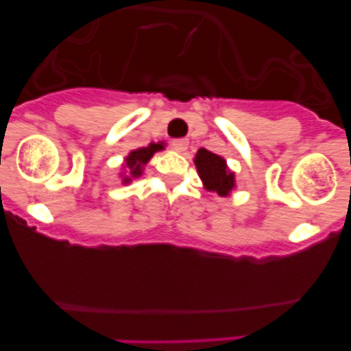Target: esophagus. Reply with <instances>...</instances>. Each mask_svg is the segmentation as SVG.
Returning a JSON list of instances; mask_svg holds the SVG:
<instances>
[{
	"instance_id": "obj_1",
	"label": "esophagus",
	"mask_w": 351,
	"mask_h": 351,
	"mask_svg": "<svg viewBox=\"0 0 351 351\" xmlns=\"http://www.w3.org/2000/svg\"><path fill=\"white\" fill-rule=\"evenodd\" d=\"M171 147L175 151H178V153H183V151L189 147V141H186V139H175L171 143Z\"/></svg>"
}]
</instances>
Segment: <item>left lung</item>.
Listing matches in <instances>:
<instances>
[{"mask_svg":"<svg viewBox=\"0 0 351 351\" xmlns=\"http://www.w3.org/2000/svg\"><path fill=\"white\" fill-rule=\"evenodd\" d=\"M195 166L202 183L208 192H215L221 197H228L236 186L234 173L229 171L226 159L210 151L200 149L195 154Z\"/></svg>","mask_w":351,"mask_h":351,"instance_id":"left-lung-1","label":"left lung"}]
</instances>
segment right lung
<instances>
[{
  "mask_svg": "<svg viewBox=\"0 0 351 351\" xmlns=\"http://www.w3.org/2000/svg\"><path fill=\"white\" fill-rule=\"evenodd\" d=\"M162 149H165V143H151L149 146L139 147V149L129 153V156L125 158V166H123L127 171V176H123L122 182L130 183L132 178H137V176L143 175L144 165H147V161L153 158L154 153Z\"/></svg>",
  "mask_w": 351,
  "mask_h": 351,
  "instance_id": "obj_1",
  "label": "right lung"
}]
</instances>
